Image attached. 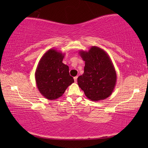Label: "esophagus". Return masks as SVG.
Wrapping results in <instances>:
<instances>
[{
  "label": "esophagus",
  "instance_id": "1",
  "mask_svg": "<svg viewBox=\"0 0 148 148\" xmlns=\"http://www.w3.org/2000/svg\"><path fill=\"white\" fill-rule=\"evenodd\" d=\"M77 76H75V77H74V82H77Z\"/></svg>",
  "mask_w": 148,
  "mask_h": 148
}]
</instances>
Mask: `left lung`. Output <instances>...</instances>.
<instances>
[{
  "label": "left lung",
  "instance_id": "1",
  "mask_svg": "<svg viewBox=\"0 0 148 148\" xmlns=\"http://www.w3.org/2000/svg\"><path fill=\"white\" fill-rule=\"evenodd\" d=\"M85 61L84 72L77 77V84L87 99L92 101L104 100L112 95L117 75L111 59L104 49L92 46L88 51L80 50Z\"/></svg>",
  "mask_w": 148,
  "mask_h": 148
}]
</instances>
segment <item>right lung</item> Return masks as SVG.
<instances>
[{
  "instance_id": "add662e5",
  "label": "right lung",
  "mask_w": 148,
  "mask_h": 148,
  "mask_svg": "<svg viewBox=\"0 0 148 148\" xmlns=\"http://www.w3.org/2000/svg\"><path fill=\"white\" fill-rule=\"evenodd\" d=\"M64 54L49 49L41 57L35 72V80L39 92L49 100H56L64 94L74 83L69 68L62 62Z\"/></svg>"
}]
</instances>
